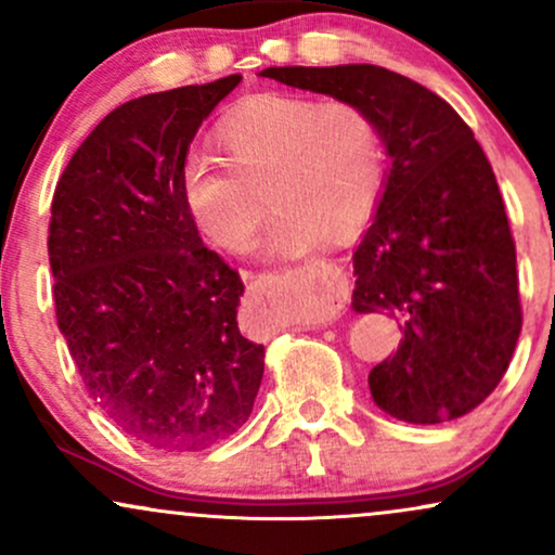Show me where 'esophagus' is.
Listing matches in <instances>:
<instances>
[{
    "instance_id": "1",
    "label": "esophagus",
    "mask_w": 555,
    "mask_h": 555,
    "mask_svg": "<svg viewBox=\"0 0 555 555\" xmlns=\"http://www.w3.org/2000/svg\"><path fill=\"white\" fill-rule=\"evenodd\" d=\"M305 273H313V276H323V279H334L336 284H344V271L339 266L334 263V260H326V258H315V260H308V263L302 266ZM253 292L260 297H271L279 292V276H260L256 284L250 286Z\"/></svg>"
}]
</instances>
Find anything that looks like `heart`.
<instances>
[{
  "mask_svg": "<svg viewBox=\"0 0 555 555\" xmlns=\"http://www.w3.org/2000/svg\"><path fill=\"white\" fill-rule=\"evenodd\" d=\"M224 162H182L180 197L193 224L227 253L256 242L266 203L276 208L266 253L302 256L323 240L358 234L386 188V140L378 119L354 101L260 93L216 127Z\"/></svg>",
  "mask_w": 555,
  "mask_h": 555,
  "instance_id": "heart-1",
  "label": "heart"
}]
</instances>
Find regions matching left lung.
<instances>
[{
  "mask_svg": "<svg viewBox=\"0 0 555 555\" xmlns=\"http://www.w3.org/2000/svg\"><path fill=\"white\" fill-rule=\"evenodd\" d=\"M263 78L354 101L391 158L371 229L354 250L352 308L399 318L393 358L367 384L415 425L456 420L501 384L521 331L517 247L473 130L420 82L375 65L269 67Z\"/></svg>",
  "mask_w": 555,
  "mask_h": 555,
  "instance_id": "obj_1",
  "label": "left lung"
}]
</instances>
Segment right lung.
<instances>
[{"instance_id": "right-lung-1", "label": "right lung", "mask_w": 555, "mask_h": 555, "mask_svg": "<svg viewBox=\"0 0 555 555\" xmlns=\"http://www.w3.org/2000/svg\"><path fill=\"white\" fill-rule=\"evenodd\" d=\"M240 80L117 106L54 190L56 326L104 415L162 451H201L237 433L263 378V344L237 326L240 273L203 245L180 197L197 127Z\"/></svg>"}]
</instances>
